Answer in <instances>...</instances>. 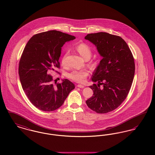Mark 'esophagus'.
I'll use <instances>...</instances> for the list:
<instances>
[{
  "label": "esophagus",
  "instance_id": "obj_1",
  "mask_svg": "<svg viewBox=\"0 0 155 155\" xmlns=\"http://www.w3.org/2000/svg\"><path fill=\"white\" fill-rule=\"evenodd\" d=\"M77 87H78V88H84L85 87L84 86V85H81V84H78V85H77Z\"/></svg>",
  "mask_w": 155,
  "mask_h": 155
}]
</instances>
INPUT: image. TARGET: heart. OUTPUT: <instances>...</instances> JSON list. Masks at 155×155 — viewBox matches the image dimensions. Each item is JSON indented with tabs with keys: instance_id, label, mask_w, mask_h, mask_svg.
<instances>
[{
	"instance_id": "1",
	"label": "heart",
	"mask_w": 155,
	"mask_h": 155,
	"mask_svg": "<svg viewBox=\"0 0 155 155\" xmlns=\"http://www.w3.org/2000/svg\"><path fill=\"white\" fill-rule=\"evenodd\" d=\"M76 49L78 52L80 54L81 56L84 58L85 60L89 59L92 56V50L89 46L86 44L82 43L77 45L76 46ZM68 54V51L64 54L61 63L63 66L66 65V57ZM89 75L88 71L83 69V70H74L68 74V77L69 78L72 80L73 81H75L77 82H84L86 81L87 78Z\"/></svg>"
}]
</instances>
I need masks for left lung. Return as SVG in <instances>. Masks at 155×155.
I'll list each match as a JSON object with an SVG mask.
<instances>
[{
  "mask_svg": "<svg viewBox=\"0 0 155 155\" xmlns=\"http://www.w3.org/2000/svg\"><path fill=\"white\" fill-rule=\"evenodd\" d=\"M85 39L95 45L102 57L92 77L97 85L89 87L94 94L86 103L97 113H106L117 109L128 95L135 74L134 59L119 36L101 32L89 34Z\"/></svg>",
  "mask_w": 155,
  "mask_h": 155,
  "instance_id": "obj_1",
  "label": "left lung"
}]
</instances>
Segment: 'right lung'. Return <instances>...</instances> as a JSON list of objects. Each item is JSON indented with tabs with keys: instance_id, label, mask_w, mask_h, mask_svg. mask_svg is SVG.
<instances>
[{
	"instance_id": "add662e5",
	"label": "right lung",
	"mask_w": 155,
	"mask_h": 155,
	"mask_svg": "<svg viewBox=\"0 0 155 155\" xmlns=\"http://www.w3.org/2000/svg\"><path fill=\"white\" fill-rule=\"evenodd\" d=\"M75 38L60 31H49L34 35L23 51L18 67L20 80L30 102L41 110L58 109L75 88L67 79L54 85L52 75L48 74L60 68L61 47Z\"/></svg>"
}]
</instances>
